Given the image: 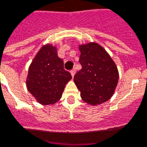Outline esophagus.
<instances>
[{"mask_svg":"<svg viewBox=\"0 0 147 147\" xmlns=\"http://www.w3.org/2000/svg\"><path fill=\"white\" fill-rule=\"evenodd\" d=\"M75 73H76V70L75 69H72L71 71V76H72V77L75 76Z\"/></svg>","mask_w":147,"mask_h":147,"instance_id":"34e87169","label":"esophagus"}]
</instances>
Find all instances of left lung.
Here are the masks:
<instances>
[{
    "label": "left lung",
    "instance_id": "left-lung-1",
    "mask_svg": "<svg viewBox=\"0 0 147 147\" xmlns=\"http://www.w3.org/2000/svg\"><path fill=\"white\" fill-rule=\"evenodd\" d=\"M82 68L74 76L84 101L92 105L111 98L118 82V71L106 51L96 42L80 46Z\"/></svg>",
    "mask_w": 147,
    "mask_h": 147
}]
</instances>
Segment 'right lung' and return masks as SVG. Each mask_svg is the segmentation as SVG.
Instances as JSON below:
<instances>
[{
    "label": "right lung",
    "instance_id": "right-lung-1",
    "mask_svg": "<svg viewBox=\"0 0 147 147\" xmlns=\"http://www.w3.org/2000/svg\"><path fill=\"white\" fill-rule=\"evenodd\" d=\"M71 79L64 70L63 61L52 45L43 46L29 67L28 91L42 105H53L62 96L66 84Z\"/></svg>",
    "mask_w": 147,
    "mask_h": 147
}]
</instances>
